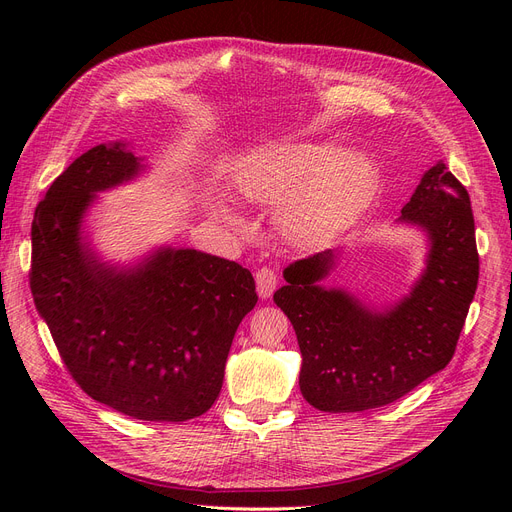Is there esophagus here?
Segmentation results:
<instances>
[{
  "instance_id": "34e87169",
  "label": "esophagus",
  "mask_w": 512,
  "mask_h": 512,
  "mask_svg": "<svg viewBox=\"0 0 512 512\" xmlns=\"http://www.w3.org/2000/svg\"><path fill=\"white\" fill-rule=\"evenodd\" d=\"M255 282H257V292L261 299H270L272 292L276 290L278 286V276L276 272L272 270V267H259V270L255 272Z\"/></svg>"
}]
</instances>
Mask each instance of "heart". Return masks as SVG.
Wrapping results in <instances>:
<instances>
[{"mask_svg":"<svg viewBox=\"0 0 512 512\" xmlns=\"http://www.w3.org/2000/svg\"><path fill=\"white\" fill-rule=\"evenodd\" d=\"M375 161L359 149L332 143H270L251 149L234 166L236 193L255 205H278L282 234L297 247H315L351 228L378 193ZM215 211L232 224L222 201Z\"/></svg>","mask_w":512,"mask_h":512,"instance_id":"1","label":"heart"}]
</instances>
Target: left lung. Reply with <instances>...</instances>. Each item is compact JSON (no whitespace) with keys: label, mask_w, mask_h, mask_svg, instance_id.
I'll return each mask as SVG.
<instances>
[{"label":"left lung","mask_w":512,"mask_h":512,"mask_svg":"<svg viewBox=\"0 0 512 512\" xmlns=\"http://www.w3.org/2000/svg\"><path fill=\"white\" fill-rule=\"evenodd\" d=\"M398 224L427 238L421 276L392 305L324 286L340 251L290 263L274 292L301 348V394L324 413H359L398 400L442 371L465 326L479 278L467 188L438 161L402 207Z\"/></svg>","instance_id":"8db88e82"}]
</instances>
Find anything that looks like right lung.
Masks as SVG:
<instances>
[{"mask_svg":"<svg viewBox=\"0 0 512 512\" xmlns=\"http://www.w3.org/2000/svg\"><path fill=\"white\" fill-rule=\"evenodd\" d=\"M147 166L124 141L97 145L35 209L31 290L64 365L93 400L143 421H186L220 396L236 328L257 303L249 270L197 249L103 261L83 228L97 193Z\"/></svg>","mask_w":512,"mask_h":512,"instance_id":"add662e5","label":"right lung"}]
</instances>
